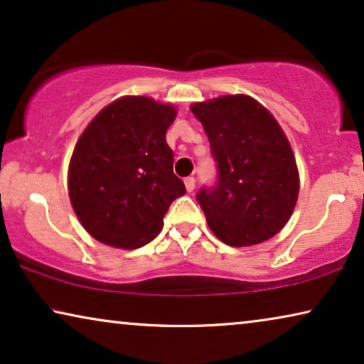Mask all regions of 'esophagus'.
I'll return each instance as SVG.
<instances>
[{
    "label": "esophagus",
    "instance_id": "34e87169",
    "mask_svg": "<svg viewBox=\"0 0 364 364\" xmlns=\"http://www.w3.org/2000/svg\"><path fill=\"white\" fill-rule=\"evenodd\" d=\"M183 183H186L187 192H193V188H196V178H193V177H187L186 181H183Z\"/></svg>",
    "mask_w": 364,
    "mask_h": 364
}]
</instances>
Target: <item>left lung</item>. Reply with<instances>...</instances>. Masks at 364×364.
I'll use <instances>...</instances> for the list:
<instances>
[{
  "label": "left lung",
  "mask_w": 364,
  "mask_h": 364,
  "mask_svg": "<svg viewBox=\"0 0 364 364\" xmlns=\"http://www.w3.org/2000/svg\"><path fill=\"white\" fill-rule=\"evenodd\" d=\"M217 161L218 182L197 200L218 240L252 247L275 237L295 210L300 176L280 124L247 94L193 102Z\"/></svg>",
  "instance_id": "8db88e82"
}]
</instances>
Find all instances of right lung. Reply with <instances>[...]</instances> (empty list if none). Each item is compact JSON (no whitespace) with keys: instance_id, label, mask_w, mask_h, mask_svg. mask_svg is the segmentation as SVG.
<instances>
[{"instance_id":"1","label":"right lung","mask_w":364,"mask_h":364,"mask_svg":"<svg viewBox=\"0 0 364 364\" xmlns=\"http://www.w3.org/2000/svg\"><path fill=\"white\" fill-rule=\"evenodd\" d=\"M177 109L147 96H122L87 124L74 147L68 192L89 235L134 250L154 240L171 203L186 193L166 141Z\"/></svg>"}]
</instances>
